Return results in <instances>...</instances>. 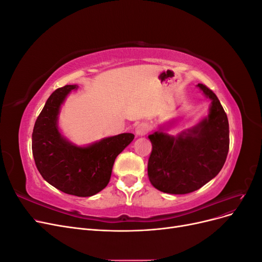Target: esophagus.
Here are the masks:
<instances>
[{
	"label": "esophagus",
	"mask_w": 262,
	"mask_h": 262,
	"mask_svg": "<svg viewBox=\"0 0 262 262\" xmlns=\"http://www.w3.org/2000/svg\"><path fill=\"white\" fill-rule=\"evenodd\" d=\"M149 131V125L147 123H140L137 125L136 133L137 136H145V134Z\"/></svg>",
	"instance_id": "34e87169"
}]
</instances>
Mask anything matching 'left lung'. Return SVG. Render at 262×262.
<instances>
[{
    "instance_id": "left-lung-1",
    "label": "left lung",
    "mask_w": 262,
    "mask_h": 262,
    "mask_svg": "<svg viewBox=\"0 0 262 262\" xmlns=\"http://www.w3.org/2000/svg\"><path fill=\"white\" fill-rule=\"evenodd\" d=\"M212 99L209 117L178 137L157 131L147 163L148 179L160 191L185 194L200 189L223 167L229 148L227 116L216 95L198 84Z\"/></svg>"
}]
</instances>
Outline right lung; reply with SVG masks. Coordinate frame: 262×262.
Masks as SVG:
<instances>
[{
	"label": "right lung",
	"instance_id": "1",
	"mask_svg": "<svg viewBox=\"0 0 262 262\" xmlns=\"http://www.w3.org/2000/svg\"><path fill=\"white\" fill-rule=\"evenodd\" d=\"M76 85L55 90L39 114L33 131V155L38 171L50 185L64 193L91 196L110 180L116 157L134 139L121 133L86 147H77L63 138L57 125L60 106Z\"/></svg>",
	"mask_w": 262,
	"mask_h": 262
}]
</instances>
